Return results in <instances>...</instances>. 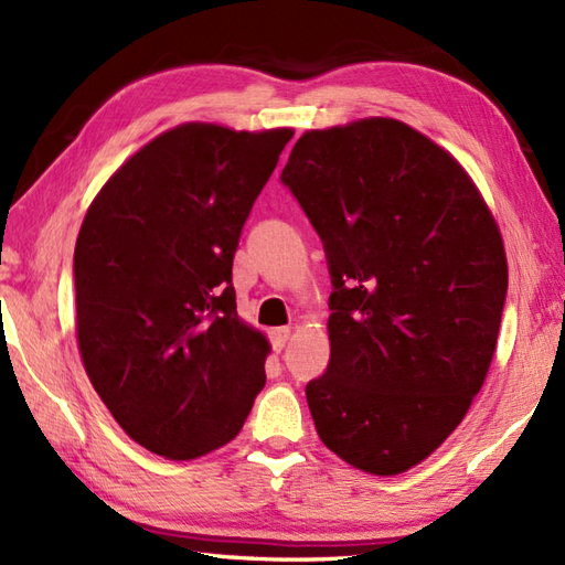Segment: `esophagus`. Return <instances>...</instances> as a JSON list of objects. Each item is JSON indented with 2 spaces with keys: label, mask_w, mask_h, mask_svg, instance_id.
<instances>
[{
  "label": "esophagus",
  "mask_w": 565,
  "mask_h": 565,
  "mask_svg": "<svg viewBox=\"0 0 565 565\" xmlns=\"http://www.w3.org/2000/svg\"><path fill=\"white\" fill-rule=\"evenodd\" d=\"M289 338H291V328H274L271 330V347L276 352H281L286 342H289Z\"/></svg>",
  "instance_id": "1"
}]
</instances>
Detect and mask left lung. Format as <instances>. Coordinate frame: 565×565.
<instances>
[{
	"instance_id": "8db88e82",
	"label": "left lung",
	"mask_w": 565,
	"mask_h": 565,
	"mask_svg": "<svg viewBox=\"0 0 565 565\" xmlns=\"http://www.w3.org/2000/svg\"><path fill=\"white\" fill-rule=\"evenodd\" d=\"M326 245L330 364L306 386L318 437L374 476L459 427L498 347L500 227L451 152L395 118L306 130L281 172Z\"/></svg>"
}]
</instances>
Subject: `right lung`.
Wrapping results in <instances>:
<instances>
[{
  "instance_id": "right-lung-1",
  "label": "right lung",
  "mask_w": 565,
  "mask_h": 565,
  "mask_svg": "<svg viewBox=\"0 0 565 565\" xmlns=\"http://www.w3.org/2000/svg\"><path fill=\"white\" fill-rule=\"evenodd\" d=\"M294 128L191 121L118 167L75 245L77 347L126 435L191 461L237 437L269 342L237 316L233 255Z\"/></svg>"
}]
</instances>
